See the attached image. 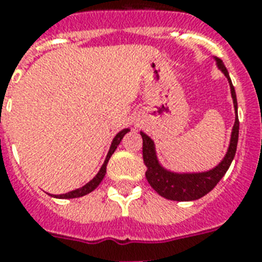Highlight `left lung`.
Instances as JSON below:
<instances>
[{
  "instance_id": "8db88e82",
  "label": "left lung",
  "mask_w": 262,
  "mask_h": 262,
  "mask_svg": "<svg viewBox=\"0 0 262 262\" xmlns=\"http://www.w3.org/2000/svg\"><path fill=\"white\" fill-rule=\"evenodd\" d=\"M216 63L230 83L232 102H234V108H235V123L232 126L231 140H230V147L227 149V154L215 168H212L209 171L193 172V174H178V172L167 171L158 162L155 144L151 140V137H148L145 133L141 132L143 159L144 164L147 166L145 177H147L148 183L154 187V190L164 199L172 200V201H193V200L201 199L219 183L220 179L223 178V175L227 172L228 167H230V164L235 156L238 135H239V119H238V103H236L235 90H234L231 79L228 76V72L224 67V63L222 62V59L216 58Z\"/></svg>"
}]
</instances>
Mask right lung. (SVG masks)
Returning <instances> with one entry per match:
<instances>
[{
	"mask_svg": "<svg viewBox=\"0 0 262 262\" xmlns=\"http://www.w3.org/2000/svg\"><path fill=\"white\" fill-rule=\"evenodd\" d=\"M127 132H129V129H123V130L119 132L118 135L115 136L114 139H113V143H111V147H110V149H108V154H107V156H106V160H104V163H103V166L100 167V170H99L98 174L95 175L94 179H91L87 185H84V186L80 187V189L72 190V191H69V193H65V194L53 195V197H55V199H77V197L85 195V194H88V193H91L92 190H95V189L99 186V183L102 182L103 178H104V174H106V167H107V163H108V159H110L111 155L114 154V151L117 149V147L119 145V143H121V140L123 139V136L126 135Z\"/></svg>",
	"mask_w": 262,
	"mask_h": 262,
	"instance_id": "add662e5",
	"label": "right lung"
}]
</instances>
